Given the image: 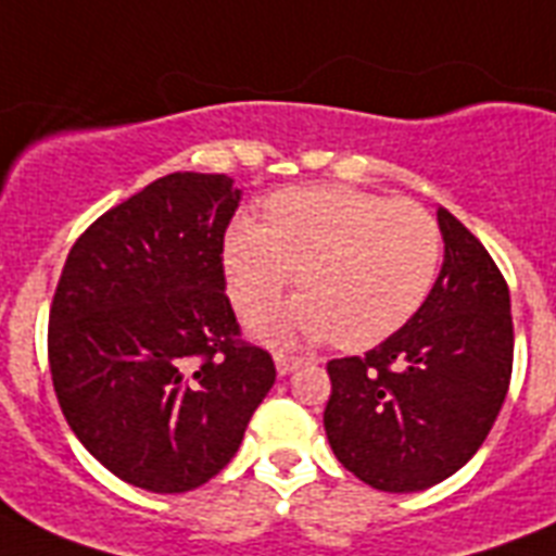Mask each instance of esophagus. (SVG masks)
<instances>
[{
	"instance_id": "obj_1",
	"label": "esophagus",
	"mask_w": 556,
	"mask_h": 556,
	"mask_svg": "<svg viewBox=\"0 0 556 556\" xmlns=\"http://www.w3.org/2000/svg\"><path fill=\"white\" fill-rule=\"evenodd\" d=\"M274 364H277V371H279V375H282V378H286V375H291V371H294L296 366L303 364V357L282 355V352H279V355H274Z\"/></svg>"
}]
</instances>
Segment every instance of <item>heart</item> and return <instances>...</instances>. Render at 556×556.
<instances>
[{
    "mask_svg": "<svg viewBox=\"0 0 556 556\" xmlns=\"http://www.w3.org/2000/svg\"><path fill=\"white\" fill-rule=\"evenodd\" d=\"M265 218L268 225L239 216L227 227L222 268L244 320L268 312L294 277L305 288L256 326L270 343L334 338L343 349H371L430 296L441 230L415 201L300 187L268 199Z\"/></svg>",
    "mask_w": 556,
    "mask_h": 556,
    "instance_id": "1",
    "label": "heart"
}]
</instances>
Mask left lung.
Wrapping results in <instances>:
<instances>
[{
	"mask_svg": "<svg viewBox=\"0 0 556 556\" xmlns=\"http://www.w3.org/2000/svg\"><path fill=\"white\" fill-rule=\"evenodd\" d=\"M444 262L413 320L364 357L329 364L334 456L387 493L427 491L488 439L514 366L510 294L484 244L439 207Z\"/></svg>",
	"mask_w": 556,
	"mask_h": 556,
	"instance_id": "obj_1",
	"label": "left lung"
}]
</instances>
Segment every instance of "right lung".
Wrapping results in <instances>:
<instances>
[{"label": "right lung", "mask_w": 556, "mask_h": 556, "mask_svg": "<svg viewBox=\"0 0 556 556\" xmlns=\"http://www.w3.org/2000/svg\"><path fill=\"white\" fill-rule=\"evenodd\" d=\"M242 190L173 173L74 242L48 317L56 401L80 444L152 493L210 482L277 380L239 340L222 244Z\"/></svg>", "instance_id": "add662e5"}]
</instances>
